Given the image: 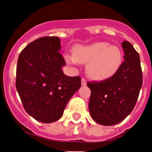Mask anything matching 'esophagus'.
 Wrapping results in <instances>:
<instances>
[{"label":"esophagus","mask_w":152,"mask_h":152,"mask_svg":"<svg viewBox=\"0 0 152 152\" xmlns=\"http://www.w3.org/2000/svg\"><path fill=\"white\" fill-rule=\"evenodd\" d=\"M81 84H82V86H86L87 85V81H86L85 79H82L81 80Z\"/></svg>","instance_id":"34e87169"}]
</instances>
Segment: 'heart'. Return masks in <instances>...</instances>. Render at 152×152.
I'll return each instance as SVG.
<instances>
[{
    "label": "heart",
    "mask_w": 152,
    "mask_h": 152,
    "mask_svg": "<svg viewBox=\"0 0 152 152\" xmlns=\"http://www.w3.org/2000/svg\"><path fill=\"white\" fill-rule=\"evenodd\" d=\"M69 64H86V73L92 80H105L118 72L123 63V52L116 46L107 42H97L86 45H76L72 55H65Z\"/></svg>",
    "instance_id": "heart-1"
}]
</instances>
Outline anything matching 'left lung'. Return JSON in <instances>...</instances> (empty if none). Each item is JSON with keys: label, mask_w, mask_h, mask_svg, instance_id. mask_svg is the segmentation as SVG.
<instances>
[{"label": "left lung", "mask_w": 152, "mask_h": 152, "mask_svg": "<svg viewBox=\"0 0 152 152\" xmlns=\"http://www.w3.org/2000/svg\"><path fill=\"white\" fill-rule=\"evenodd\" d=\"M124 61L118 72L102 82L87 83L91 94L89 111L98 124L112 126L125 119L134 109L142 86L139 54L129 42L122 43Z\"/></svg>", "instance_id": "obj_1"}]
</instances>
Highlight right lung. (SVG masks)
I'll list each match as a JSON object with an SVG mask.
<instances>
[{
	"label": "right lung",
	"mask_w": 152,
	"mask_h": 152,
	"mask_svg": "<svg viewBox=\"0 0 152 152\" xmlns=\"http://www.w3.org/2000/svg\"><path fill=\"white\" fill-rule=\"evenodd\" d=\"M58 37L31 42L18 56L16 89L26 112L36 120L54 123L63 115L66 104L81 87L80 76H65L66 65L60 54Z\"/></svg>",
	"instance_id": "obj_1"
}]
</instances>
